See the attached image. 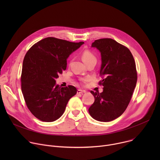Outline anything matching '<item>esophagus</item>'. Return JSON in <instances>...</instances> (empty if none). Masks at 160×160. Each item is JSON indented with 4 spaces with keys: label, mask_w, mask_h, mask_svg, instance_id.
<instances>
[{
    "label": "esophagus",
    "mask_w": 160,
    "mask_h": 160,
    "mask_svg": "<svg viewBox=\"0 0 160 160\" xmlns=\"http://www.w3.org/2000/svg\"><path fill=\"white\" fill-rule=\"evenodd\" d=\"M86 92L85 90H81V89H78L77 90V94H82V93H85Z\"/></svg>",
    "instance_id": "34e87169"
}]
</instances>
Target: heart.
<instances>
[{
  "instance_id": "b5f03b06",
  "label": "heart",
  "mask_w": 160,
  "mask_h": 160,
  "mask_svg": "<svg viewBox=\"0 0 160 160\" xmlns=\"http://www.w3.org/2000/svg\"><path fill=\"white\" fill-rule=\"evenodd\" d=\"M82 58L83 61H84V62L85 64H87L88 62L93 61H97V58H96V56L92 52H91L90 51L87 50V49L85 50V51H83L82 52ZM89 80H90L89 77H86V78H82V82H87V81Z\"/></svg>"
}]
</instances>
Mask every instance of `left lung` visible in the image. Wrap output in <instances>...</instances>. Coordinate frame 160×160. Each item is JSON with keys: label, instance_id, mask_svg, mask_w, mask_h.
<instances>
[{"label": "left lung", "instance_id": "1", "mask_svg": "<svg viewBox=\"0 0 160 160\" xmlns=\"http://www.w3.org/2000/svg\"><path fill=\"white\" fill-rule=\"evenodd\" d=\"M92 47L101 52L99 85L104 87L101 93L90 91L95 101L88 112L98 121L110 122L121 116L130 101L138 80L136 65L130 50L115 40H96Z\"/></svg>", "mask_w": 160, "mask_h": 160}]
</instances>
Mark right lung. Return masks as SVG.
<instances>
[{
  "mask_svg": "<svg viewBox=\"0 0 160 160\" xmlns=\"http://www.w3.org/2000/svg\"><path fill=\"white\" fill-rule=\"evenodd\" d=\"M83 43L48 37L27 52L21 75V90L28 109L38 120L51 122L59 118L68 101L77 94L75 87L56 85L55 79L66 70L68 57Z\"/></svg>",
  "mask_w": 160,
  "mask_h": 160,
  "instance_id": "add662e5",
  "label": "right lung"
}]
</instances>
